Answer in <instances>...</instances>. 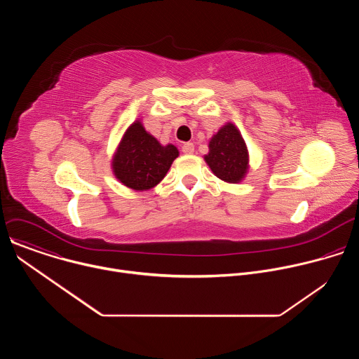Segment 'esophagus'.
I'll return each mask as SVG.
<instances>
[{
  "instance_id": "1",
  "label": "esophagus",
  "mask_w": 359,
  "mask_h": 359,
  "mask_svg": "<svg viewBox=\"0 0 359 359\" xmlns=\"http://www.w3.org/2000/svg\"><path fill=\"white\" fill-rule=\"evenodd\" d=\"M182 151H183V153H186V155H191V153L194 151V144H193V143H190V142L184 143V144L182 146Z\"/></svg>"
}]
</instances>
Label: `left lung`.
Returning <instances> with one entry per match:
<instances>
[{"label":"left lung","instance_id":"left-lung-1","mask_svg":"<svg viewBox=\"0 0 359 359\" xmlns=\"http://www.w3.org/2000/svg\"><path fill=\"white\" fill-rule=\"evenodd\" d=\"M204 161L219 179L227 183H238L244 179L248 170V150L233 123L224 125L210 139Z\"/></svg>","mask_w":359,"mask_h":359}]
</instances>
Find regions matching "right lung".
Returning a JSON list of instances; mask_svg holds the SVG:
<instances>
[{
    "mask_svg": "<svg viewBox=\"0 0 359 359\" xmlns=\"http://www.w3.org/2000/svg\"><path fill=\"white\" fill-rule=\"evenodd\" d=\"M179 150L173 144L162 146L136 121L125 132L112 161L116 179L133 190L155 187L168 173Z\"/></svg>",
    "mask_w": 359,
    "mask_h": 359,
    "instance_id": "add662e5",
    "label": "right lung"
}]
</instances>
